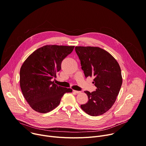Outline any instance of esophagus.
<instances>
[{
  "instance_id": "1",
  "label": "esophagus",
  "mask_w": 146,
  "mask_h": 146,
  "mask_svg": "<svg viewBox=\"0 0 146 146\" xmlns=\"http://www.w3.org/2000/svg\"><path fill=\"white\" fill-rule=\"evenodd\" d=\"M74 93H76V94H80L81 92L80 91H76V90H73V91Z\"/></svg>"
}]
</instances>
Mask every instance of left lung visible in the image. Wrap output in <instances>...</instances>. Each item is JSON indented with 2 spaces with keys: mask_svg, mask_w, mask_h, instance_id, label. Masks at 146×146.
I'll return each mask as SVG.
<instances>
[{
  "mask_svg": "<svg viewBox=\"0 0 146 146\" xmlns=\"http://www.w3.org/2000/svg\"><path fill=\"white\" fill-rule=\"evenodd\" d=\"M75 51L80 60L86 77H94L95 91H84L88 102L80 106L91 116L107 112L114 105L121 89L122 78L120 66L108 51L98 47L76 46Z\"/></svg>",
  "mask_w": 146,
  "mask_h": 146,
  "instance_id": "left-lung-1",
  "label": "left lung"
}]
</instances>
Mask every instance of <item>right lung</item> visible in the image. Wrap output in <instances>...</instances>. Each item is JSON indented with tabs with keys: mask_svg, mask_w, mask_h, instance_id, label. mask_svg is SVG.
I'll list each match as a JSON object with an SVG mask.
<instances>
[{
	"mask_svg": "<svg viewBox=\"0 0 146 146\" xmlns=\"http://www.w3.org/2000/svg\"><path fill=\"white\" fill-rule=\"evenodd\" d=\"M74 46L46 45L32 52L20 69L19 82L23 96L35 111L46 113L56 108L65 93L70 88L55 84L51 79L56 77L61 63Z\"/></svg>",
	"mask_w": 146,
	"mask_h": 146,
	"instance_id": "obj_1",
	"label": "right lung"
}]
</instances>
